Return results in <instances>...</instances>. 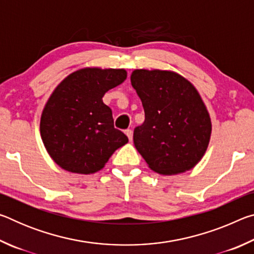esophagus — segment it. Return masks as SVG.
<instances>
[{
	"instance_id": "34e87169",
	"label": "esophagus",
	"mask_w": 254,
	"mask_h": 254,
	"mask_svg": "<svg viewBox=\"0 0 254 254\" xmlns=\"http://www.w3.org/2000/svg\"><path fill=\"white\" fill-rule=\"evenodd\" d=\"M126 134L127 135L128 140L132 141V139H133V132H132V130H130V128H127V130H126Z\"/></svg>"
}]
</instances>
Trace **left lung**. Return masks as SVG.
<instances>
[{"instance_id": "1", "label": "left lung", "mask_w": 254, "mask_h": 254, "mask_svg": "<svg viewBox=\"0 0 254 254\" xmlns=\"http://www.w3.org/2000/svg\"><path fill=\"white\" fill-rule=\"evenodd\" d=\"M131 84L144 122L133 132L137 151L153 171L176 175L194 168L208 147L212 123L198 92L168 70L136 69Z\"/></svg>"}]
</instances>
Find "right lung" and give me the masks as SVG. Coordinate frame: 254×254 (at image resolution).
I'll list each match as a JSON object with an SVG mask.
<instances>
[{"label": "right lung", "mask_w": 254, "mask_h": 254, "mask_svg": "<svg viewBox=\"0 0 254 254\" xmlns=\"http://www.w3.org/2000/svg\"><path fill=\"white\" fill-rule=\"evenodd\" d=\"M127 79L124 69L83 68L60 83L42 111L41 139L49 156L75 174L101 170L127 136L114 127L103 96Z\"/></svg>", "instance_id": "1"}]
</instances>
